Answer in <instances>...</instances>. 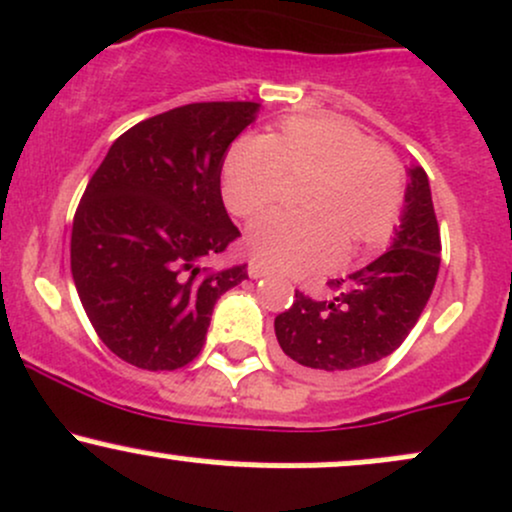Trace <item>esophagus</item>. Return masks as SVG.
Instances as JSON below:
<instances>
[{
  "label": "esophagus",
  "instance_id": "1",
  "mask_svg": "<svg viewBox=\"0 0 512 512\" xmlns=\"http://www.w3.org/2000/svg\"><path fill=\"white\" fill-rule=\"evenodd\" d=\"M247 274H250V279H265L269 277V269L257 265V262H250V265H247Z\"/></svg>",
  "mask_w": 512,
  "mask_h": 512
}]
</instances>
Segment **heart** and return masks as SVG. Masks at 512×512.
I'll list each match as a JSON object with an SVG mask.
<instances>
[{
    "instance_id": "1",
    "label": "heart",
    "mask_w": 512,
    "mask_h": 512,
    "mask_svg": "<svg viewBox=\"0 0 512 512\" xmlns=\"http://www.w3.org/2000/svg\"><path fill=\"white\" fill-rule=\"evenodd\" d=\"M308 179L301 213L255 223L247 250L284 272H311L384 243L403 209L398 157L362 128L330 114L289 116L267 138H240L223 162V201L260 218L282 201L286 179Z\"/></svg>"
}]
</instances>
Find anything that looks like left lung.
<instances>
[{"label": "left lung", "mask_w": 512, "mask_h": 512, "mask_svg": "<svg viewBox=\"0 0 512 512\" xmlns=\"http://www.w3.org/2000/svg\"><path fill=\"white\" fill-rule=\"evenodd\" d=\"M401 226L391 247L347 279H333L330 299L296 291L274 318L286 362L316 379L355 374L389 357L408 338L440 272V226L423 167H411Z\"/></svg>", "instance_id": "1"}]
</instances>
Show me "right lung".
Listing matches in <instances>:
<instances>
[{
    "label": "right lung",
    "mask_w": 512,
    "mask_h": 512,
    "mask_svg": "<svg viewBox=\"0 0 512 512\" xmlns=\"http://www.w3.org/2000/svg\"><path fill=\"white\" fill-rule=\"evenodd\" d=\"M255 101H199L128 128L84 189L70 267L94 330L123 362L172 372L199 355L211 313L247 265L204 262L240 235L221 196L235 138Z\"/></svg>",
    "instance_id": "obj_1"
}]
</instances>
